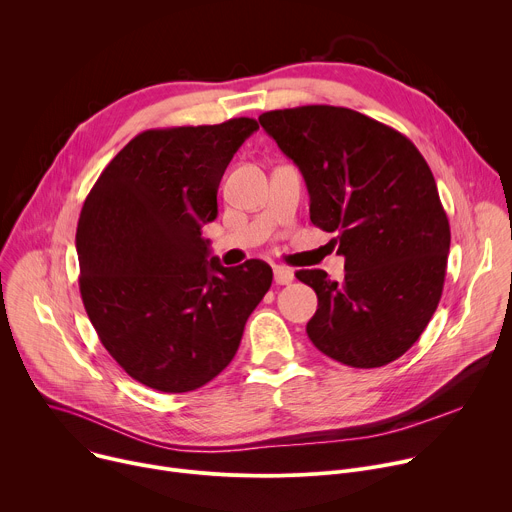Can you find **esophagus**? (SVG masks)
<instances>
[{
    "label": "esophagus",
    "mask_w": 512,
    "mask_h": 512,
    "mask_svg": "<svg viewBox=\"0 0 512 512\" xmlns=\"http://www.w3.org/2000/svg\"><path fill=\"white\" fill-rule=\"evenodd\" d=\"M273 279L277 285H289L294 281V271L287 267H273Z\"/></svg>",
    "instance_id": "34e87169"
}]
</instances>
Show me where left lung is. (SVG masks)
Listing matches in <instances>:
<instances>
[{
    "label": "left lung",
    "mask_w": 512,
    "mask_h": 512,
    "mask_svg": "<svg viewBox=\"0 0 512 512\" xmlns=\"http://www.w3.org/2000/svg\"><path fill=\"white\" fill-rule=\"evenodd\" d=\"M259 123L300 168L310 221L336 233L346 261L342 283L296 273L318 296L310 340L354 369L393 362L429 324L446 279L450 223L427 162L405 135L346 107L267 111Z\"/></svg>",
    "instance_id": "1"
}]
</instances>
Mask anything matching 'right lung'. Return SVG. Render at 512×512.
Wrapping results in <instances>:
<instances>
[{"mask_svg": "<svg viewBox=\"0 0 512 512\" xmlns=\"http://www.w3.org/2000/svg\"><path fill=\"white\" fill-rule=\"evenodd\" d=\"M255 119L148 129L101 172L77 227L81 296L119 367L162 393H188L227 369L273 271L208 257L202 225Z\"/></svg>", "mask_w": 512, "mask_h": 512, "instance_id": "1", "label": "right lung"}]
</instances>
